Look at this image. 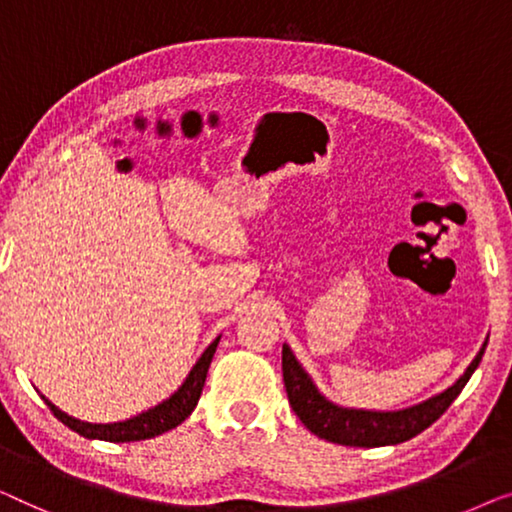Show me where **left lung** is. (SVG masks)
<instances>
[{"instance_id": "1", "label": "left lung", "mask_w": 512, "mask_h": 512, "mask_svg": "<svg viewBox=\"0 0 512 512\" xmlns=\"http://www.w3.org/2000/svg\"><path fill=\"white\" fill-rule=\"evenodd\" d=\"M485 348L487 341L482 343L480 352L455 385L436 394V397L403 410H364L336 406L327 397H322L287 343L283 345V380L292 410L311 434L325 438L329 443L352 445V448H380V445H397L408 441V438L431 427L450 408V403L459 397L464 385L469 383L473 371L478 369L482 355H485Z\"/></svg>"}]
</instances>
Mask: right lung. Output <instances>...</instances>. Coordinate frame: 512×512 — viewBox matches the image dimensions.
I'll return each instance as SVG.
<instances>
[{
	"mask_svg": "<svg viewBox=\"0 0 512 512\" xmlns=\"http://www.w3.org/2000/svg\"><path fill=\"white\" fill-rule=\"evenodd\" d=\"M220 336L208 345L204 350V355L197 359V364L192 366V371L187 373V378L183 380V385L171 394L169 399H164L162 403H157L155 408L143 410V413L129 417L125 422H111V424H92V422H81L76 417H71L67 413H62L55 403H50L46 397H41L46 401V406L53 410V415L60 420L62 424H67L71 431L81 434L85 438H97V441H109V443H129V441H146V438H155L164 434V431L176 429L178 424L185 422V417H190V413L197 406V401L201 397V390H204L206 383V373L208 366H211V359L215 355V348H218Z\"/></svg>",
	"mask_w": 512,
	"mask_h": 512,
	"instance_id": "obj_1",
	"label": "right lung"
}]
</instances>
